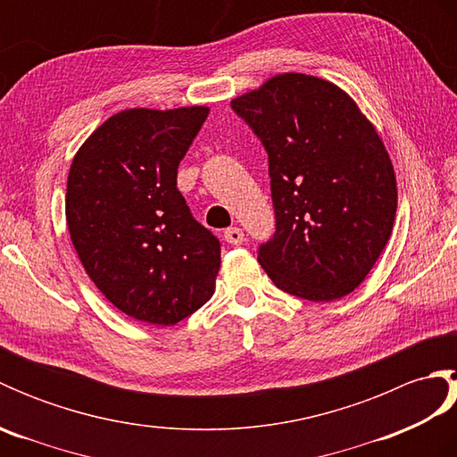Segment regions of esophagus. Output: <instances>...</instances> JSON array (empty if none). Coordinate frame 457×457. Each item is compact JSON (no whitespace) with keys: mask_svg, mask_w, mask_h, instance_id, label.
Listing matches in <instances>:
<instances>
[{"mask_svg":"<svg viewBox=\"0 0 457 457\" xmlns=\"http://www.w3.org/2000/svg\"><path fill=\"white\" fill-rule=\"evenodd\" d=\"M223 239H226L229 245H241L245 241V234L241 228H228L223 231Z\"/></svg>","mask_w":457,"mask_h":457,"instance_id":"34e87169","label":"esophagus"}]
</instances>
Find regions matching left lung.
<instances>
[{
    "instance_id": "obj_1",
    "label": "left lung",
    "mask_w": 457,
    "mask_h": 457,
    "mask_svg": "<svg viewBox=\"0 0 457 457\" xmlns=\"http://www.w3.org/2000/svg\"><path fill=\"white\" fill-rule=\"evenodd\" d=\"M269 157L275 234L259 263L288 295L329 303L361 285L391 237L396 180L383 141L332 82L278 74L231 102Z\"/></svg>"
}]
</instances>
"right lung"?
<instances>
[{
	"mask_svg": "<svg viewBox=\"0 0 457 457\" xmlns=\"http://www.w3.org/2000/svg\"><path fill=\"white\" fill-rule=\"evenodd\" d=\"M206 118L204 105L120 112L68 172L76 253L102 295L139 322L174 326L213 295L221 244L177 188L179 164Z\"/></svg>",
	"mask_w": 457,
	"mask_h": 457,
	"instance_id": "1",
	"label": "right lung"
}]
</instances>
